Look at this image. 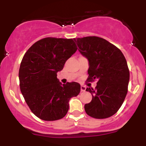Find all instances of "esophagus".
<instances>
[{
  "label": "esophagus",
  "mask_w": 146,
  "mask_h": 146,
  "mask_svg": "<svg viewBox=\"0 0 146 146\" xmlns=\"http://www.w3.org/2000/svg\"><path fill=\"white\" fill-rule=\"evenodd\" d=\"M86 90V87L84 85H81V92H84Z\"/></svg>",
  "instance_id": "obj_1"
}]
</instances>
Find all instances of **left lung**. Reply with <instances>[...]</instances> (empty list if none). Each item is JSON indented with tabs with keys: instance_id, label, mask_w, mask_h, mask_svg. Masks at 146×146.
<instances>
[{
	"instance_id": "obj_1",
	"label": "left lung",
	"mask_w": 146,
	"mask_h": 146,
	"mask_svg": "<svg viewBox=\"0 0 146 146\" xmlns=\"http://www.w3.org/2000/svg\"><path fill=\"white\" fill-rule=\"evenodd\" d=\"M78 50L88 59L87 81L98 80L95 89L87 88L93 98L84 105L86 114L105 119L118 111L128 93L130 72L122 52L115 45L97 36L74 39Z\"/></svg>"
}]
</instances>
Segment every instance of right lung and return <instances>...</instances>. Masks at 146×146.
<instances>
[{
	"label": "right lung",
	"mask_w": 146,
	"mask_h": 146,
	"mask_svg": "<svg viewBox=\"0 0 146 146\" xmlns=\"http://www.w3.org/2000/svg\"><path fill=\"white\" fill-rule=\"evenodd\" d=\"M78 48L73 39L48 37L25 53L19 68L20 88L31 112L44 121H56L67 113L68 102L80 92V84H62L57 73L62 70Z\"/></svg>",
	"instance_id": "obj_1"
}]
</instances>
